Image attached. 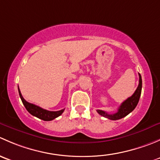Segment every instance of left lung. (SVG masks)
<instances>
[{
    "mask_svg": "<svg viewBox=\"0 0 160 160\" xmlns=\"http://www.w3.org/2000/svg\"><path fill=\"white\" fill-rule=\"evenodd\" d=\"M138 76H139V83H138V86L137 88V89L135 90V93L132 94V96H131L128 99L125 100L121 104L120 107L118 109L117 112L114 113V114H108V113L105 112L104 111L97 110L98 114H101L103 117H105L107 118L111 119V120H118V119L125 117L129 113L132 112L135 108L137 104H138L140 96H141L142 82V77L140 75V73H138Z\"/></svg>",
    "mask_w": 160,
    "mask_h": 160,
    "instance_id": "1",
    "label": "left lung"
}]
</instances>
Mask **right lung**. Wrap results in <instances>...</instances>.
Here are the masks:
<instances>
[{
	"instance_id": "obj_1",
	"label": "right lung",
	"mask_w": 160,
	"mask_h": 160,
	"mask_svg": "<svg viewBox=\"0 0 160 160\" xmlns=\"http://www.w3.org/2000/svg\"><path fill=\"white\" fill-rule=\"evenodd\" d=\"M18 93H19V96H20L21 99H22V103H23L24 106L25 107L26 110L30 113L31 114H32L33 116H35L38 118L42 119L43 121H52L53 119H55L56 118L59 117L60 116L61 114H62L64 110L65 109H62L60 111H47L46 109H43L42 108L38 107V106L35 105V104H31V103H28V101H25L24 99V98L22 97V93H21L20 90H19L18 88Z\"/></svg>"
}]
</instances>
